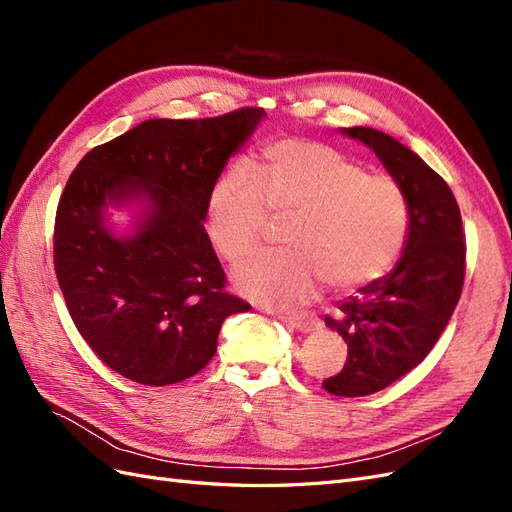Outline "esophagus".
I'll return each instance as SVG.
<instances>
[{"mask_svg": "<svg viewBox=\"0 0 512 512\" xmlns=\"http://www.w3.org/2000/svg\"><path fill=\"white\" fill-rule=\"evenodd\" d=\"M275 316L303 333L316 331V327H318V320L314 316H307V314H275Z\"/></svg>", "mask_w": 512, "mask_h": 512, "instance_id": "1", "label": "esophagus"}]
</instances>
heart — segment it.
<instances>
[{
	"instance_id": "heart-1",
	"label": "heart",
	"mask_w": 512,
	"mask_h": 512,
	"mask_svg": "<svg viewBox=\"0 0 512 512\" xmlns=\"http://www.w3.org/2000/svg\"><path fill=\"white\" fill-rule=\"evenodd\" d=\"M271 218H290V250L260 254L232 282L275 307L314 297L322 280L339 292L382 280L408 237V203L393 177L305 138L275 141L254 170L230 166L209 194V239L230 265L258 250Z\"/></svg>"
}]
</instances>
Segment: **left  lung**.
<instances>
[{
  "instance_id": "left-lung-1",
  "label": "left lung",
  "mask_w": 512,
  "mask_h": 512,
  "mask_svg": "<svg viewBox=\"0 0 512 512\" xmlns=\"http://www.w3.org/2000/svg\"><path fill=\"white\" fill-rule=\"evenodd\" d=\"M344 134L374 149L408 203V237L395 269L324 316L348 344L344 369L322 382L324 391L363 397L406 376L436 346L461 297L466 235L448 183L414 151L380 130Z\"/></svg>"
}]
</instances>
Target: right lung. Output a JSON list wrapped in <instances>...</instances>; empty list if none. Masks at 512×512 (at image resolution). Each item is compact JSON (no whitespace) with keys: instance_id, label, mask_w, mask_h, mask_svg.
<instances>
[{"instance_id":"obj_1","label":"right lung","mask_w":512,"mask_h":512,"mask_svg":"<svg viewBox=\"0 0 512 512\" xmlns=\"http://www.w3.org/2000/svg\"><path fill=\"white\" fill-rule=\"evenodd\" d=\"M265 108L205 119H149L91 149L61 192L53 262L74 327L123 378L166 386L198 374L222 322L250 303L226 292L203 220L209 194ZM145 193L150 218L132 240L103 228L108 199Z\"/></svg>"}]
</instances>
